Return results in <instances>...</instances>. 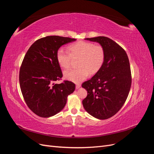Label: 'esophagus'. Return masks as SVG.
Here are the masks:
<instances>
[{
  "instance_id": "esophagus-1",
  "label": "esophagus",
  "mask_w": 154,
  "mask_h": 154,
  "mask_svg": "<svg viewBox=\"0 0 154 154\" xmlns=\"http://www.w3.org/2000/svg\"><path fill=\"white\" fill-rule=\"evenodd\" d=\"M80 87H81V85H80V84H76V88H77V89H78V88H79Z\"/></svg>"
}]
</instances>
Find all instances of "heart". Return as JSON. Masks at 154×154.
<instances>
[{"instance_id":"heart-1","label":"heart","mask_w":154,"mask_h":154,"mask_svg":"<svg viewBox=\"0 0 154 154\" xmlns=\"http://www.w3.org/2000/svg\"><path fill=\"white\" fill-rule=\"evenodd\" d=\"M69 52L60 48L57 53V60L62 67L67 69L71 66L72 60L78 58L76 69L65 71L64 78L74 83H80L88 74H96L102 67L105 59V51L102 45L90 42L78 41L68 46Z\"/></svg>"}]
</instances>
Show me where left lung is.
Here are the masks:
<instances>
[{"label": "left lung", "mask_w": 154, "mask_h": 154, "mask_svg": "<svg viewBox=\"0 0 154 154\" xmlns=\"http://www.w3.org/2000/svg\"><path fill=\"white\" fill-rule=\"evenodd\" d=\"M98 42L105 51L102 67L91 80L82 83L87 96L82 101L87 112L106 119L115 115L127 100L132 83L131 71L125 51L105 36L85 38Z\"/></svg>", "instance_id": "obj_1"}]
</instances>
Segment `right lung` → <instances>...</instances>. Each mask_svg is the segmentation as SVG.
Here are the masks:
<instances>
[{
    "instance_id": "obj_1",
    "label": "right lung",
    "mask_w": 154,
    "mask_h": 154,
    "mask_svg": "<svg viewBox=\"0 0 154 154\" xmlns=\"http://www.w3.org/2000/svg\"><path fill=\"white\" fill-rule=\"evenodd\" d=\"M76 39L48 36L32 44L23 59L19 72L22 94L29 109L42 118H49L61 111L75 84L65 80L57 60V53L63 44Z\"/></svg>"
}]
</instances>
